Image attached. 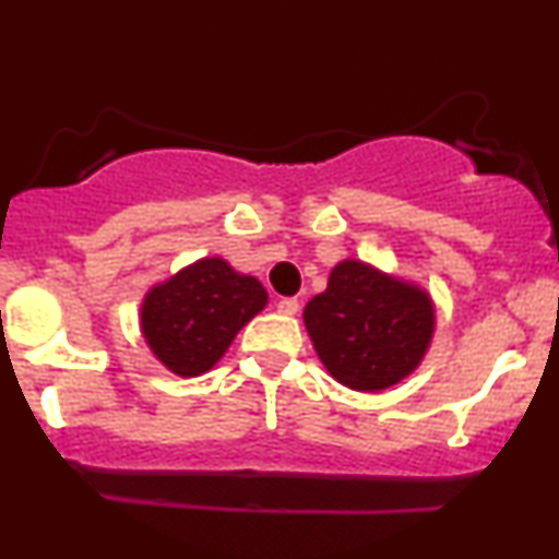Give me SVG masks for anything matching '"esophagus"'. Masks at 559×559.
I'll return each instance as SVG.
<instances>
[{
  "label": "esophagus",
  "mask_w": 559,
  "mask_h": 559,
  "mask_svg": "<svg viewBox=\"0 0 559 559\" xmlns=\"http://www.w3.org/2000/svg\"><path fill=\"white\" fill-rule=\"evenodd\" d=\"M275 307H278L281 316H297L299 299L297 297H281L278 301H275Z\"/></svg>",
  "instance_id": "34e87169"
}]
</instances>
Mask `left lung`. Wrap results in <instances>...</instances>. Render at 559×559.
Wrapping results in <instances>:
<instances>
[{
    "label": "left lung",
    "instance_id": "8db88e82",
    "mask_svg": "<svg viewBox=\"0 0 559 559\" xmlns=\"http://www.w3.org/2000/svg\"><path fill=\"white\" fill-rule=\"evenodd\" d=\"M305 325L329 373L355 391L394 386L426 355L431 299L357 260L338 262L329 288L305 307Z\"/></svg>",
    "mask_w": 559,
    "mask_h": 559
}]
</instances>
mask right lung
<instances>
[{
  "instance_id": "1",
  "label": "right lung",
  "mask_w": 559,
  "mask_h": 559,
  "mask_svg": "<svg viewBox=\"0 0 559 559\" xmlns=\"http://www.w3.org/2000/svg\"><path fill=\"white\" fill-rule=\"evenodd\" d=\"M265 301L258 278L239 275L221 258H207L146 294L141 329L173 373L199 376L221 360L241 325L258 316Z\"/></svg>"
}]
</instances>
